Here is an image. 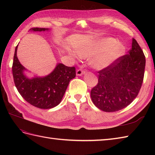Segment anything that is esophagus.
<instances>
[{
    "instance_id": "1",
    "label": "esophagus",
    "mask_w": 155,
    "mask_h": 155,
    "mask_svg": "<svg viewBox=\"0 0 155 155\" xmlns=\"http://www.w3.org/2000/svg\"><path fill=\"white\" fill-rule=\"evenodd\" d=\"M76 73H77V76H81L85 73V71L82 68H78L77 72H76Z\"/></svg>"
}]
</instances>
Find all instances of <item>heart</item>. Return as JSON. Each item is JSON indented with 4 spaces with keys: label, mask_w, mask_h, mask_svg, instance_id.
<instances>
[{
    "label": "heart",
    "mask_w": 155,
    "mask_h": 155,
    "mask_svg": "<svg viewBox=\"0 0 155 155\" xmlns=\"http://www.w3.org/2000/svg\"><path fill=\"white\" fill-rule=\"evenodd\" d=\"M124 50V46L118 43L116 38L106 37L98 39L81 48L78 52L83 57H95L93 61L94 67L103 69L108 67L112 62L120 57Z\"/></svg>",
    "instance_id": "1"
}]
</instances>
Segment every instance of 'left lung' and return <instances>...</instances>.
<instances>
[{"instance_id": "left-lung-1", "label": "left lung", "mask_w": 155, "mask_h": 155, "mask_svg": "<svg viewBox=\"0 0 155 155\" xmlns=\"http://www.w3.org/2000/svg\"><path fill=\"white\" fill-rule=\"evenodd\" d=\"M146 59L134 38L127 54L118 58L98 72V84L92 88L91 99L104 112H116L129 105L142 86Z\"/></svg>"}]
</instances>
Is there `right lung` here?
Returning <instances> with one entry per match:
<instances>
[{"mask_svg": "<svg viewBox=\"0 0 155 155\" xmlns=\"http://www.w3.org/2000/svg\"><path fill=\"white\" fill-rule=\"evenodd\" d=\"M32 31H45L48 28H32ZM15 48L12 75L15 86L24 99L32 106L43 109L53 108L61 103L69 82L76 77L75 67L58 63L51 73L44 77L28 78L24 74L26 68L19 62Z\"/></svg>", "mask_w": 155, "mask_h": 155, "instance_id": "1", "label": "right lung"}]
</instances>
